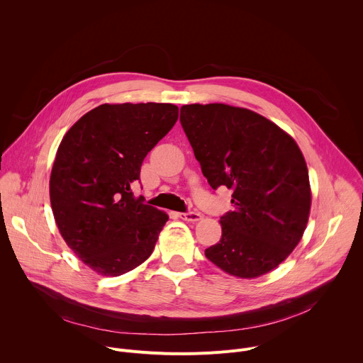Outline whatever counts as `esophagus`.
I'll return each mask as SVG.
<instances>
[{
	"label": "esophagus",
	"instance_id": "esophagus-1",
	"mask_svg": "<svg viewBox=\"0 0 363 363\" xmlns=\"http://www.w3.org/2000/svg\"><path fill=\"white\" fill-rule=\"evenodd\" d=\"M179 217H181L184 221H191V223H195V221H199V220H201V214H199V213H195V211L181 213Z\"/></svg>",
	"mask_w": 363,
	"mask_h": 363
}]
</instances>
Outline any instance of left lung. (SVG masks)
I'll use <instances>...</instances> for the list:
<instances>
[{
    "label": "left lung",
    "instance_id": "8db88e82",
    "mask_svg": "<svg viewBox=\"0 0 363 363\" xmlns=\"http://www.w3.org/2000/svg\"><path fill=\"white\" fill-rule=\"evenodd\" d=\"M179 121L211 188L233 191L234 210L206 258L241 279L276 269L298 244L312 202L297 143L262 115L223 103L184 105Z\"/></svg>",
    "mask_w": 363,
    "mask_h": 363
}]
</instances>
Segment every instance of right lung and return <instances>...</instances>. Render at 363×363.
I'll use <instances>...</instances> for the list:
<instances>
[{"label": "right lung", "instance_id": "right-lung-1", "mask_svg": "<svg viewBox=\"0 0 363 363\" xmlns=\"http://www.w3.org/2000/svg\"><path fill=\"white\" fill-rule=\"evenodd\" d=\"M177 121L171 103L100 105L65 135L50 177L51 208L67 245L96 273L125 274L152 254L168 216L132 186Z\"/></svg>", "mask_w": 363, "mask_h": 363}]
</instances>
